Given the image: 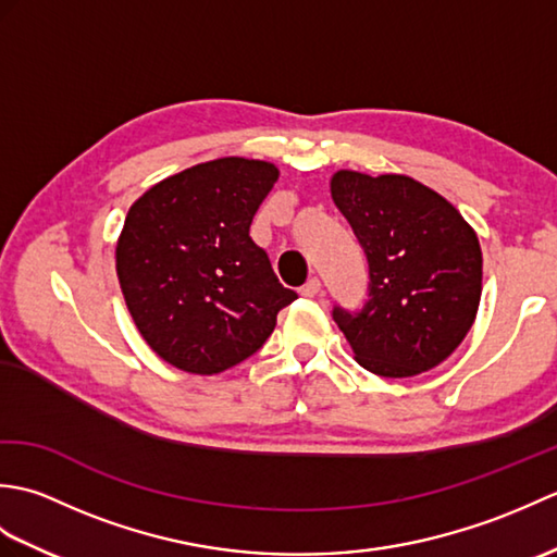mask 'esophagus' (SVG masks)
I'll use <instances>...</instances> for the list:
<instances>
[{"mask_svg":"<svg viewBox=\"0 0 557 557\" xmlns=\"http://www.w3.org/2000/svg\"><path fill=\"white\" fill-rule=\"evenodd\" d=\"M299 292H301V297H315V294L321 292V280H318V277H311V280L306 282V285H304Z\"/></svg>","mask_w":557,"mask_h":557,"instance_id":"obj_1","label":"esophagus"}]
</instances>
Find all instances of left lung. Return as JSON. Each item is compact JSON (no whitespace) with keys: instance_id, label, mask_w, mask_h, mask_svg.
<instances>
[{"instance_id":"left-lung-1","label":"left lung","mask_w":557,"mask_h":557,"mask_svg":"<svg viewBox=\"0 0 557 557\" xmlns=\"http://www.w3.org/2000/svg\"><path fill=\"white\" fill-rule=\"evenodd\" d=\"M335 206L369 260V301L333 318L366 371L411 377L453 354L481 301L483 258L459 210L405 174L339 170Z\"/></svg>"}]
</instances>
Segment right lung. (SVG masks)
Masks as SVG:
<instances>
[{
    "instance_id": "right-lung-1",
    "label": "right lung",
    "mask_w": 557,
    "mask_h": 557,
    "mask_svg": "<svg viewBox=\"0 0 557 557\" xmlns=\"http://www.w3.org/2000/svg\"><path fill=\"white\" fill-rule=\"evenodd\" d=\"M277 174L263 160L220 158L168 176L128 208L116 277L138 333L174 369L212 375L242 363L297 299L248 236Z\"/></svg>"
}]
</instances>
